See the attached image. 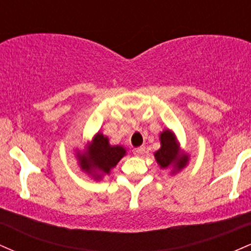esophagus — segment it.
<instances>
[{
	"label": "esophagus",
	"instance_id": "1",
	"mask_svg": "<svg viewBox=\"0 0 251 251\" xmlns=\"http://www.w3.org/2000/svg\"><path fill=\"white\" fill-rule=\"evenodd\" d=\"M144 152H145V148H144V146H140V148H137L133 150V153L137 155V157H140Z\"/></svg>",
	"mask_w": 251,
	"mask_h": 251
}]
</instances>
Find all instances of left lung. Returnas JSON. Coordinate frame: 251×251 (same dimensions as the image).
Wrapping results in <instances>:
<instances>
[{"mask_svg": "<svg viewBox=\"0 0 251 251\" xmlns=\"http://www.w3.org/2000/svg\"><path fill=\"white\" fill-rule=\"evenodd\" d=\"M160 149L154 152V159L160 169L171 170L170 174L176 175L189 164L190 155L181 150L175 132L165 128L159 134Z\"/></svg>", "mask_w": 251, "mask_h": 251, "instance_id": "1", "label": "left lung"}]
</instances>
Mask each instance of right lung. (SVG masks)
<instances>
[{"mask_svg":"<svg viewBox=\"0 0 251 251\" xmlns=\"http://www.w3.org/2000/svg\"><path fill=\"white\" fill-rule=\"evenodd\" d=\"M74 152L79 168L94 180H101L103 176L111 174L127 153L123 145H111L107 135H103L101 132H98L85 149H75Z\"/></svg>","mask_w":251,"mask_h":251,"instance_id":"obj_1","label":"right lung"}]
</instances>
